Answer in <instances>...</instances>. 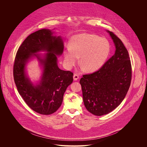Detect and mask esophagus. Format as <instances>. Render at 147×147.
Masks as SVG:
<instances>
[{
    "label": "esophagus",
    "instance_id": "34e87169",
    "mask_svg": "<svg viewBox=\"0 0 147 147\" xmlns=\"http://www.w3.org/2000/svg\"><path fill=\"white\" fill-rule=\"evenodd\" d=\"M73 78H74V80L75 81L77 80L79 78V76H78V74H74V76H73Z\"/></svg>",
    "mask_w": 147,
    "mask_h": 147
}]
</instances>
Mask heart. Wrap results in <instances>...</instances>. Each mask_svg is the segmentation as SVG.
I'll list each match as a JSON object with an SVG mask.
<instances>
[{
  "mask_svg": "<svg viewBox=\"0 0 147 147\" xmlns=\"http://www.w3.org/2000/svg\"><path fill=\"white\" fill-rule=\"evenodd\" d=\"M111 51L108 40L87 33L74 35L70 40V48L63 52L67 68L73 66L80 57V63L87 71L99 69L107 59Z\"/></svg>",
  "mask_w": 147,
  "mask_h": 147,
  "instance_id": "b5f03b06",
  "label": "heart"
}]
</instances>
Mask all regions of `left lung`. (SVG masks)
Here are the masks:
<instances>
[{"mask_svg":"<svg viewBox=\"0 0 147 147\" xmlns=\"http://www.w3.org/2000/svg\"><path fill=\"white\" fill-rule=\"evenodd\" d=\"M116 47L115 53L98 71L84 74L80 80L84 105L96 116L107 115L116 108L130 86V58L122 41L108 31Z\"/></svg>","mask_w":147,"mask_h":147,"instance_id":"8db88e82","label":"left lung"}]
</instances>
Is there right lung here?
<instances>
[{
  "label": "right lung",
  "mask_w": 147,
  "mask_h": 147,
  "mask_svg": "<svg viewBox=\"0 0 147 147\" xmlns=\"http://www.w3.org/2000/svg\"><path fill=\"white\" fill-rule=\"evenodd\" d=\"M64 48L60 36H52L48 29H42L31 34L23 41L17 52L13 77L20 95L34 111L48 115L55 113L61 106L64 93L73 80L70 71L60 70L57 65V55H60ZM46 50L44 59L34 53ZM35 55L44 66V73L39 85L34 86L25 76V66L28 59Z\"/></svg>",
  "instance_id": "1"
}]
</instances>
